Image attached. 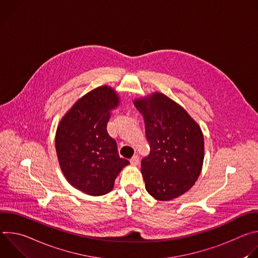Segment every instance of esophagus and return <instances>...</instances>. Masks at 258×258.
Here are the masks:
<instances>
[{
  "label": "esophagus",
  "instance_id": "obj_1",
  "mask_svg": "<svg viewBox=\"0 0 258 258\" xmlns=\"http://www.w3.org/2000/svg\"><path fill=\"white\" fill-rule=\"evenodd\" d=\"M131 163H132L133 165H139V163H140V157H139L138 155H134V156L132 157V159H131Z\"/></svg>",
  "mask_w": 258,
  "mask_h": 258
}]
</instances>
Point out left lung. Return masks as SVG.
I'll use <instances>...</instances> for the list:
<instances>
[{"label": "left lung", "mask_w": 258, "mask_h": 258, "mask_svg": "<svg viewBox=\"0 0 258 258\" xmlns=\"http://www.w3.org/2000/svg\"><path fill=\"white\" fill-rule=\"evenodd\" d=\"M143 115L150 154L141 162L146 190L159 201L188 192L198 179L204 159L199 124L166 95L155 92L134 100Z\"/></svg>", "instance_id": "left-lung-1"}]
</instances>
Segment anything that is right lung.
I'll use <instances>...</instances> for the list:
<instances>
[{"label":"right lung","mask_w":258,"mask_h":258,"mask_svg":"<svg viewBox=\"0 0 258 258\" xmlns=\"http://www.w3.org/2000/svg\"><path fill=\"white\" fill-rule=\"evenodd\" d=\"M119 103L113 88L100 86L73 104L57 126L60 168L72 187L91 196L111 192L116 176L130 164L119 157L115 140L107 133L111 111Z\"/></svg>","instance_id":"obj_1"}]
</instances>
